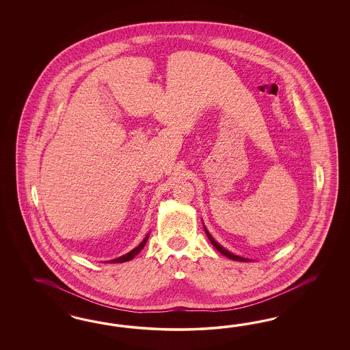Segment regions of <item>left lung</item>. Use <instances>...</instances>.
I'll return each instance as SVG.
<instances>
[{
	"label": "left lung",
	"mask_w": 350,
	"mask_h": 350,
	"mask_svg": "<svg viewBox=\"0 0 350 350\" xmlns=\"http://www.w3.org/2000/svg\"><path fill=\"white\" fill-rule=\"evenodd\" d=\"M205 232L208 234V237H209V240H211V243L214 245V247L221 253V254L226 255L227 258H230V259H233V260H239V262H250V259H246V258H241V256H239V255L232 254V253H230L228 250H226L223 246L218 244L214 239L212 237V234L206 231V228H205Z\"/></svg>",
	"instance_id": "obj_1"
}]
</instances>
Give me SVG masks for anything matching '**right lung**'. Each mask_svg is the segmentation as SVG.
I'll use <instances>...</instances> for the list:
<instances>
[{"instance_id":"obj_1","label":"right lung","mask_w":350,"mask_h":350,"mask_svg":"<svg viewBox=\"0 0 350 350\" xmlns=\"http://www.w3.org/2000/svg\"><path fill=\"white\" fill-rule=\"evenodd\" d=\"M148 236L145 237V240L141 243V244L138 245L137 247H135L133 250H131L129 253H127L126 255H122V256H119L118 259H113V260H110V263H123V262H128V260H131V259H133L136 255L142 250V247L145 246L146 244V241H148Z\"/></svg>"}]
</instances>
